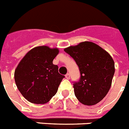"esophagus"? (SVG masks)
I'll use <instances>...</instances> for the list:
<instances>
[{"label": "esophagus", "mask_w": 129, "mask_h": 129, "mask_svg": "<svg viewBox=\"0 0 129 129\" xmlns=\"http://www.w3.org/2000/svg\"><path fill=\"white\" fill-rule=\"evenodd\" d=\"M66 79H70V74H67L66 75Z\"/></svg>", "instance_id": "1"}]
</instances>
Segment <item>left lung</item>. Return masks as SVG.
I'll return each mask as SVG.
<instances>
[{
	"label": "left lung",
	"mask_w": 129,
	"mask_h": 129,
	"mask_svg": "<svg viewBox=\"0 0 129 129\" xmlns=\"http://www.w3.org/2000/svg\"><path fill=\"white\" fill-rule=\"evenodd\" d=\"M79 67L81 77L74 83L75 97L85 105H94L104 98L111 86L115 63L108 52L91 42L65 48Z\"/></svg>",
	"instance_id": "1"
}]
</instances>
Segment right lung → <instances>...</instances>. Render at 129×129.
Here are the masks:
<instances>
[{
    "label": "right lung",
    "mask_w": 129,
    "mask_h": 129,
    "mask_svg": "<svg viewBox=\"0 0 129 129\" xmlns=\"http://www.w3.org/2000/svg\"><path fill=\"white\" fill-rule=\"evenodd\" d=\"M58 48L41 46L32 48L16 67L14 80L25 99L35 104L46 103L57 93L65 76L59 74L53 60Z\"/></svg>",
    "instance_id": "obj_1"
}]
</instances>
